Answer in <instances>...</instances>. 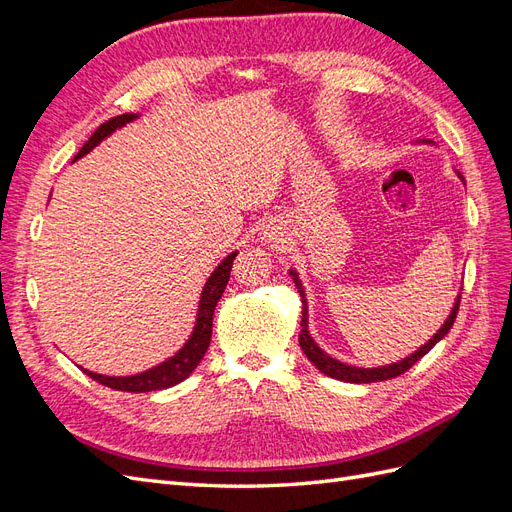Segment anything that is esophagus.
I'll use <instances>...</instances> for the list:
<instances>
[{
  "label": "esophagus",
  "mask_w": 512,
  "mask_h": 512,
  "mask_svg": "<svg viewBox=\"0 0 512 512\" xmlns=\"http://www.w3.org/2000/svg\"><path fill=\"white\" fill-rule=\"evenodd\" d=\"M282 237H284V232H282V228L277 226L275 222H267V224H262V228H260V239L265 241V243L277 245V243L282 241Z\"/></svg>",
  "instance_id": "1"
}]
</instances>
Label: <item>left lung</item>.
<instances>
[{"instance_id":"left-lung-1","label":"left lung","mask_w":512,"mask_h":512,"mask_svg":"<svg viewBox=\"0 0 512 512\" xmlns=\"http://www.w3.org/2000/svg\"><path fill=\"white\" fill-rule=\"evenodd\" d=\"M416 143H418V145H436L433 141H416ZM457 177L461 179V183H466V181H463L461 173H457ZM288 273L292 275L294 284H297V290H299V294H301V303H303V307H301V333H299V346H301V350L305 352L307 359L312 361V363L322 371L324 376L335 378V380H342V382H352V384H369V382L391 380V378L401 376V374H404V371H408L416 361H421L423 356H425L433 346H436V344L440 342V339H444V337H446V333L453 329L455 318H457V312H459V299H461V294H457V299H455V303H453L451 314H448V318L444 320L442 327H440L436 333H433V337L429 339L427 344H423L421 348L414 350L412 354H408L406 359H401V361H397V363H389V365H380V367H356V365H348V363H342V361L333 359L331 354L324 352V350L314 342V337L309 335V316H307L305 288H303V284H301V280H299V273H297V271L290 269Z\"/></svg>"}]
</instances>
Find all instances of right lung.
Listing matches in <instances>:
<instances>
[{
  "instance_id": "obj_1",
  "label": "right lung",
  "mask_w": 512,
  "mask_h": 512,
  "mask_svg": "<svg viewBox=\"0 0 512 512\" xmlns=\"http://www.w3.org/2000/svg\"><path fill=\"white\" fill-rule=\"evenodd\" d=\"M138 117H141L138 113H123L119 117H113L106 123H102V126L94 134H91V138L83 145V149L76 153L74 160H81L83 156H87V153L94 147H98L104 138H108L115 130L123 128L126 123H130ZM235 256H237V252H230L209 275V280L205 282L203 292H200V299H198L194 329H192L190 337L185 339V344L173 356H168L166 361L153 365V367L141 371V374H134V376H106V374H96V371L83 369V367L81 369L91 380L108 386V389L123 391V393L162 391V389H170V386L183 382L198 367V363L203 361V356L211 344L213 312H215V305H218L220 297L224 294V288L228 284L232 260H235Z\"/></svg>"
}]
</instances>
